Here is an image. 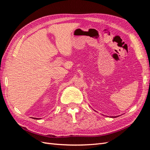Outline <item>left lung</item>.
Segmentation results:
<instances>
[{
	"instance_id": "obj_1",
	"label": "left lung",
	"mask_w": 150,
	"mask_h": 150,
	"mask_svg": "<svg viewBox=\"0 0 150 150\" xmlns=\"http://www.w3.org/2000/svg\"><path fill=\"white\" fill-rule=\"evenodd\" d=\"M112 117H116V116H115V117H114V116H112Z\"/></svg>"
}]
</instances>
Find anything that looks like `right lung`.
<instances>
[{"label":"right lung","mask_w":150,"mask_h":150,"mask_svg":"<svg viewBox=\"0 0 150 150\" xmlns=\"http://www.w3.org/2000/svg\"><path fill=\"white\" fill-rule=\"evenodd\" d=\"M35 119H36V118H35ZM37 119H38V118H37Z\"/></svg>","instance_id":"right-lung-1"}]
</instances>
